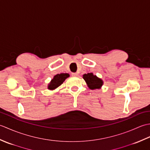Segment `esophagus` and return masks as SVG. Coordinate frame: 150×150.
I'll return each instance as SVG.
<instances>
[{"label":"esophagus","mask_w":150,"mask_h":150,"mask_svg":"<svg viewBox=\"0 0 150 150\" xmlns=\"http://www.w3.org/2000/svg\"><path fill=\"white\" fill-rule=\"evenodd\" d=\"M71 75L73 76V77H77V76H78V73H72Z\"/></svg>","instance_id":"1"}]
</instances>
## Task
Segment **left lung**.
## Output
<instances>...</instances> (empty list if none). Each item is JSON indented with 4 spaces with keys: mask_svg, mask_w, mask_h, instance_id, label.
<instances>
[{
    "mask_svg": "<svg viewBox=\"0 0 150 150\" xmlns=\"http://www.w3.org/2000/svg\"><path fill=\"white\" fill-rule=\"evenodd\" d=\"M83 79L86 82L88 87L91 90L100 88L103 84V81L98 78L96 75H94L92 73H88L83 75Z\"/></svg>",
    "mask_w": 150,
    "mask_h": 150,
    "instance_id": "left-lung-1",
    "label": "left lung"
}]
</instances>
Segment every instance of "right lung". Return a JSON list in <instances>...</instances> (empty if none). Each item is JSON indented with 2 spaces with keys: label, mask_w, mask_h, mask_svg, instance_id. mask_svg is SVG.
Listing matches in <instances>:
<instances>
[{
  "label": "right lung",
  "mask_w": 150,
  "mask_h": 150,
  "mask_svg": "<svg viewBox=\"0 0 150 150\" xmlns=\"http://www.w3.org/2000/svg\"><path fill=\"white\" fill-rule=\"evenodd\" d=\"M68 77L69 74H68V73H60V74L56 75L48 85V89H50V90H55L57 88H58L59 86L61 85L64 81L66 80V79Z\"/></svg>",
  "instance_id": "add662e5"
}]
</instances>
